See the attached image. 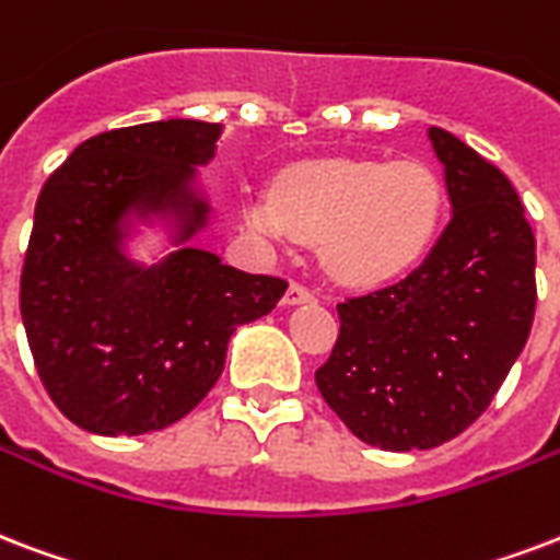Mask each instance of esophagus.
I'll return each mask as SVG.
<instances>
[{"instance_id":"obj_1","label":"esophagus","mask_w":560,"mask_h":560,"mask_svg":"<svg viewBox=\"0 0 560 560\" xmlns=\"http://www.w3.org/2000/svg\"><path fill=\"white\" fill-rule=\"evenodd\" d=\"M305 302H314V293H311L305 284H290L288 293H284V305H305Z\"/></svg>"}]
</instances>
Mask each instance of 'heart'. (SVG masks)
Returning a JSON list of instances; mask_svg holds the SVG:
<instances>
[{
  "instance_id": "obj_1",
  "label": "heart",
  "mask_w": 560,
  "mask_h": 560,
  "mask_svg": "<svg viewBox=\"0 0 560 560\" xmlns=\"http://www.w3.org/2000/svg\"><path fill=\"white\" fill-rule=\"evenodd\" d=\"M446 190L422 161L326 158L290 166L270 196H252L246 220L270 237L317 243L323 270L375 284L411 270L441 229Z\"/></svg>"
}]
</instances>
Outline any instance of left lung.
<instances>
[{"instance_id": "1", "label": "left lung", "mask_w": 560, "mask_h": 560, "mask_svg": "<svg viewBox=\"0 0 560 560\" xmlns=\"http://www.w3.org/2000/svg\"><path fill=\"white\" fill-rule=\"evenodd\" d=\"M452 217L402 281L337 305L340 335L317 370L328 408L370 446L432 450L476 422L535 319V234L505 173L429 128Z\"/></svg>"}]
</instances>
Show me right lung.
I'll return each mask as SVG.
<instances>
[{
	"label": "right lung",
	"mask_w": 560,
	"mask_h": 560,
	"mask_svg": "<svg viewBox=\"0 0 560 560\" xmlns=\"http://www.w3.org/2000/svg\"><path fill=\"white\" fill-rule=\"evenodd\" d=\"M220 135L202 119L114 128L75 147L37 196L20 311L43 387L84 432L182 420L223 375L234 331L288 290L190 246L211 220L196 166ZM138 224H161L174 252L135 262L125 243Z\"/></svg>",
	"instance_id": "obj_1"
}]
</instances>
